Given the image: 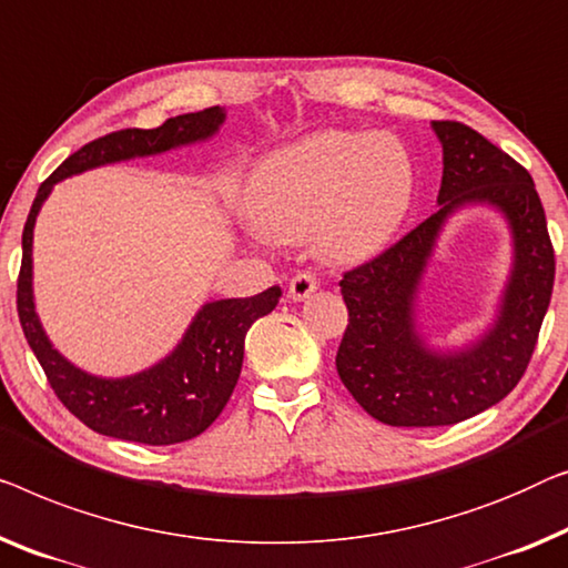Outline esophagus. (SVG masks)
Here are the masks:
<instances>
[{
	"label": "esophagus",
	"instance_id": "34e87169",
	"mask_svg": "<svg viewBox=\"0 0 568 568\" xmlns=\"http://www.w3.org/2000/svg\"><path fill=\"white\" fill-rule=\"evenodd\" d=\"M317 286H320L317 276L310 274V271H302V274L290 278V297L294 302H302V300H307L312 292H317Z\"/></svg>",
	"mask_w": 568,
	"mask_h": 568
}]
</instances>
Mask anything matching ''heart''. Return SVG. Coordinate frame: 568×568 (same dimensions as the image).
Here are the masks:
<instances>
[{
  "label": "heart",
  "instance_id": "1",
  "mask_svg": "<svg viewBox=\"0 0 568 568\" xmlns=\"http://www.w3.org/2000/svg\"><path fill=\"white\" fill-rule=\"evenodd\" d=\"M413 166L386 135L315 133L261 161L248 210L266 237L297 243L315 233L331 258L366 256L407 215Z\"/></svg>",
  "mask_w": 568,
  "mask_h": 568
}]
</instances>
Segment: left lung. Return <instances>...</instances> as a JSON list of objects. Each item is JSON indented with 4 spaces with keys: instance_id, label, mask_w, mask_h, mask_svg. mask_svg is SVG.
<instances>
[{
    "instance_id": "8db88e82",
    "label": "left lung",
    "mask_w": 568,
    "mask_h": 568,
    "mask_svg": "<svg viewBox=\"0 0 568 568\" xmlns=\"http://www.w3.org/2000/svg\"><path fill=\"white\" fill-rule=\"evenodd\" d=\"M443 145L438 212L379 256L345 271L348 307L335 368L353 399L379 423L454 425L505 399L523 379L550 304L556 256L528 171L464 122L435 120ZM466 203H491L514 233V271L496 323L458 352H433L414 325V300L445 220Z\"/></svg>"
}]
</instances>
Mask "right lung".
I'll use <instances>...</instances> for the list:
<instances>
[{
    "label": "right lung",
    "mask_w": 568,
    "mask_h": 568,
    "mask_svg": "<svg viewBox=\"0 0 568 568\" xmlns=\"http://www.w3.org/2000/svg\"><path fill=\"white\" fill-rule=\"evenodd\" d=\"M223 122V106H210L202 112L179 114L153 130L128 128L97 138L71 153L40 184L32 202L22 230V266L18 278L20 325L55 397L94 433L145 443V446H174L207 430L223 413L241 376L245 333L258 317L276 307L282 290L271 286L256 297L207 302L186 327L182 343L141 374L122 376V379L87 374L53 348L32 302V227H36L38 212L53 184L65 176L104 166V163L155 155L186 143L207 141Z\"/></svg>",
    "instance_id": "right-lung-1"
}]
</instances>
